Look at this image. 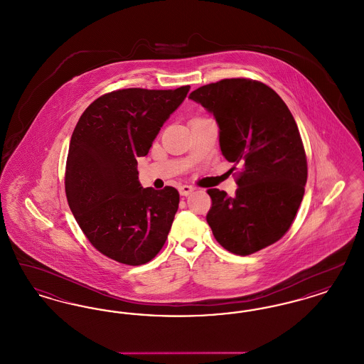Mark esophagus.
Segmentation results:
<instances>
[{
    "label": "esophagus",
    "mask_w": 364,
    "mask_h": 364,
    "mask_svg": "<svg viewBox=\"0 0 364 364\" xmlns=\"http://www.w3.org/2000/svg\"><path fill=\"white\" fill-rule=\"evenodd\" d=\"M193 191H195V188L192 186H180L178 187V192H180L181 196H188Z\"/></svg>",
    "instance_id": "34e87169"
}]
</instances>
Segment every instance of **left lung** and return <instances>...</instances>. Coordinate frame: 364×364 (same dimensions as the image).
Returning <instances> with one entry per match:
<instances>
[{"label": "left lung", "mask_w": 364, "mask_h": 364, "mask_svg": "<svg viewBox=\"0 0 364 364\" xmlns=\"http://www.w3.org/2000/svg\"><path fill=\"white\" fill-rule=\"evenodd\" d=\"M190 100L213 113L223 156L242 169L235 196L211 188L206 220L229 252L250 255L278 242L292 225L307 183L299 128L277 92L258 80L224 79Z\"/></svg>", "instance_id": "1"}]
</instances>
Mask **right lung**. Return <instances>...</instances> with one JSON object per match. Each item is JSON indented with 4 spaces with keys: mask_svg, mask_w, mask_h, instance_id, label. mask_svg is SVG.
<instances>
[{
    "mask_svg": "<svg viewBox=\"0 0 364 364\" xmlns=\"http://www.w3.org/2000/svg\"><path fill=\"white\" fill-rule=\"evenodd\" d=\"M188 91H112L90 105L73 129L65 168L68 205L88 242L110 259L147 263L168 239L178 191L143 188L136 158L147 156Z\"/></svg>",
    "mask_w": 364,
    "mask_h": 364,
    "instance_id": "right-lung-1",
    "label": "right lung"
}]
</instances>
